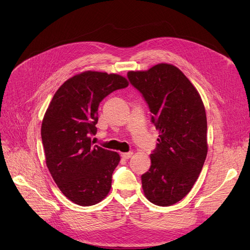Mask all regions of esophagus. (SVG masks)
Masks as SVG:
<instances>
[{
  "label": "esophagus",
  "instance_id": "1",
  "mask_svg": "<svg viewBox=\"0 0 250 250\" xmlns=\"http://www.w3.org/2000/svg\"><path fill=\"white\" fill-rule=\"evenodd\" d=\"M133 155V152H127V153H122V158L125 159V160H127L129 159L130 157H132Z\"/></svg>",
  "mask_w": 250,
  "mask_h": 250
}]
</instances>
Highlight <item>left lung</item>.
<instances>
[{
  "label": "left lung",
  "instance_id": "8db88e82",
  "mask_svg": "<svg viewBox=\"0 0 250 250\" xmlns=\"http://www.w3.org/2000/svg\"><path fill=\"white\" fill-rule=\"evenodd\" d=\"M130 82L147 102L159 130L151 167L142 177L146 198L168 207L190 191L207 153V116L198 90L179 69L159 63L148 71H130Z\"/></svg>",
  "mask_w": 250,
  "mask_h": 250
}]
</instances>
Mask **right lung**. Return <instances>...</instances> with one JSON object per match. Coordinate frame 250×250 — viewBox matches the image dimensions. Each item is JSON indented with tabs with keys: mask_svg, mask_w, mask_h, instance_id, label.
<instances>
[{
	"mask_svg": "<svg viewBox=\"0 0 250 250\" xmlns=\"http://www.w3.org/2000/svg\"><path fill=\"white\" fill-rule=\"evenodd\" d=\"M125 78L87 71L65 81L52 97L42 125L46 166L61 191L79 206H93L106 196L121 157L93 146L100 102L127 87Z\"/></svg>",
	"mask_w": 250,
	"mask_h": 250,
	"instance_id": "right-lung-1",
	"label": "right lung"
}]
</instances>
